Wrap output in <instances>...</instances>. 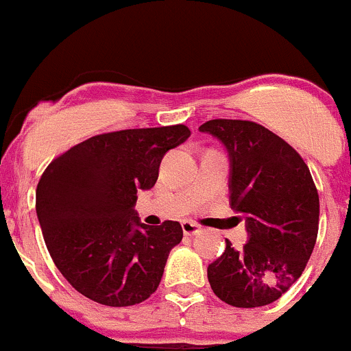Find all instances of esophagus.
<instances>
[{
  "label": "esophagus",
  "mask_w": 351,
  "mask_h": 351,
  "mask_svg": "<svg viewBox=\"0 0 351 351\" xmlns=\"http://www.w3.org/2000/svg\"><path fill=\"white\" fill-rule=\"evenodd\" d=\"M182 228H183V233H185L186 237H193V234H197L200 230H202V228H200L197 223H193V221H183Z\"/></svg>",
  "instance_id": "34e87169"
}]
</instances>
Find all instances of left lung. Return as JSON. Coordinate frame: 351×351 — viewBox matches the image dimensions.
I'll list each match as a JSON object with an SVG mask.
<instances>
[{
	"mask_svg": "<svg viewBox=\"0 0 351 351\" xmlns=\"http://www.w3.org/2000/svg\"><path fill=\"white\" fill-rule=\"evenodd\" d=\"M231 162L230 206L245 217L248 241L210 262L207 278L228 305H269L302 276L319 231V193L308 166L288 142L248 120H209Z\"/></svg>",
	"mask_w": 351,
	"mask_h": 351,
	"instance_id": "obj_1",
	"label": "left lung"
}]
</instances>
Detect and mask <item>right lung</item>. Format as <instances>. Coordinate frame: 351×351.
<instances>
[{"mask_svg":"<svg viewBox=\"0 0 351 351\" xmlns=\"http://www.w3.org/2000/svg\"><path fill=\"white\" fill-rule=\"evenodd\" d=\"M190 137L185 125L94 135L54 158L36 190L51 258L84 297L128 307L147 300L183 238L178 221L141 223L137 190L154 186L161 159Z\"/></svg>","mask_w":351,"mask_h":351,"instance_id":"add662e5","label":"right lung"}]
</instances>
